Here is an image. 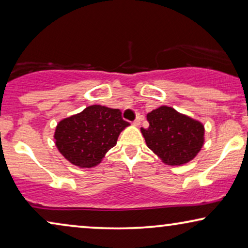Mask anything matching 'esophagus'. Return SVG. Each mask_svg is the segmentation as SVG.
Wrapping results in <instances>:
<instances>
[{"mask_svg":"<svg viewBox=\"0 0 248 248\" xmlns=\"http://www.w3.org/2000/svg\"><path fill=\"white\" fill-rule=\"evenodd\" d=\"M140 123H141V118L140 117H137L135 118V121L133 122V124H134V126H139V125H140Z\"/></svg>","mask_w":248,"mask_h":248,"instance_id":"esophagus-1","label":"esophagus"}]
</instances>
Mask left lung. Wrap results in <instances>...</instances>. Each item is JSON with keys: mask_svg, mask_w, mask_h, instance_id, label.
<instances>
[{"mask_svg": "<svg viewBox=\"0 0 248 248\" xmlns=\"http://www.w3.org/2000/svg\"><path fill=\"white\" fill-rule=\"evenodd\" d=\"M147 120L149 127H141V133L148 148L166 165L187 164L203 147V124L172 107L160 106L148 113Z\"/></svg>", "mask_w": 248, "mask_h": 248, "instance_id": "left-lung-1", "label": "left lung"}]
</instances>
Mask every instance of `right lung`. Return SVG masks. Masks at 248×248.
Listing matches in <instances>:
<instances>
[{
    "label": "right lung",
    "instance_id": "obj_1",
    "mask_svg": "<svg viewBox=\"0 0 248 248\" xmlns=\"http://www.w3.org/2000/svg\"><path fill=\"white\" fill-rule=\"evenodd\" d=\"M120 109L93 105L59 122L54 133L56 148L72 165L91 168L100 164L128 126Z\"/></svg>",
    "mask_w": 248,
    "mask_h": 248
}]
</instances>
